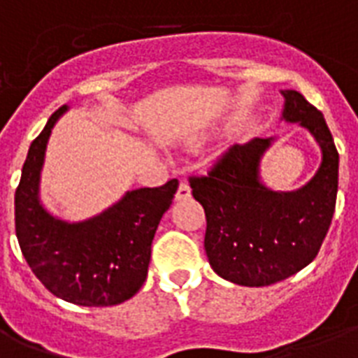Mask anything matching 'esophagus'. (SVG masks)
Listing matches in <instances>:
<instances>
[{"mask_svg":"<svg viewBox=\"0 0 358 358\" xmlns=\"http://www.w3.org/2000/svg\"><path fill=\"white\" fill-rule=\"evenodd\" d=\"M189 196H191L189 185L185 184V182H180L178 191H176V201H185V199H189Z\"/></svg>","mask_w":358,"mask_h":358,"instance_id":"1","label":"esophagus"}]
</instances>
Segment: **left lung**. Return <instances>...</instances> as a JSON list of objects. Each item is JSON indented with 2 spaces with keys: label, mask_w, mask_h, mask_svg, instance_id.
Masks as SVG:
<instances>
[{
  "label": "left lung",
  "mask_w": 358,
  "mask_h": 358,
  "mask_svg": "<svg viewBox=\"0 0 358 358\" xmlns=\"http://www.w3.org/2000/svg\"><path fill=\"white\" fill-rule=\"evenodd\" d=\"M286 122H299L322 148V165L297 191L262 184V156L273 137L230 146L204 176H191L206 213V249L219 277L239 286H269L292 277L320 252L338 193V150L327 122L297 91H282Z\"/></svg>",
  "instance_id": "8db88e82"
}]
</instances>
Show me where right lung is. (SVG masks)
<instances>
[{
    "instance_id": "add662e5",
    "label": "right lung",
    "mask_w": 358,
    "mask_h": 358,
    "mask_svg": "<svg viewBox=\"0 0 358 358\" xmlns=\"http://www.w3.org/2000/svg\"><path fill=\"white\" fill-rule=\"evenodd\" d=\"M59 108L29 146L14 195L16 238L25 262L46 289L80 306H113L134 297L146 280L152 239L173 204L178 180L128 191L100 215L66 223L41 204L38 184Z\"/></svg>"
}]
</instances>
